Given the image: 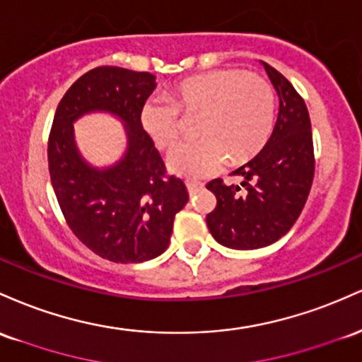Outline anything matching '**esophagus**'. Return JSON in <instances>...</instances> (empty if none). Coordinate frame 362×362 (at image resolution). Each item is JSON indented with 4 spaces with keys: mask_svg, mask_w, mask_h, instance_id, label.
Returning a JSON list of instances; mask_svg holds the SVG:
<instances>
[{
    "mask_svg": "<svg viewBox=\"0 0 362 362\" xmlns=\"http://www.w3.org/2000/svg\"><path fill=\"white\" fill-rule=\"evenodd\" d=\"M186 188H188L189 194H197L200 189H203V182L200 181H186Z\"/></svg>",
    "mask_w": 362,
    "mask_h": 362,
    "instance_id": "1",
    "label": "esophagus"
}]
</instances>
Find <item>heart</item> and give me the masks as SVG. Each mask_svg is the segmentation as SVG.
Returning a JSON list of instances; mask_svg holds the SVG:
<instances>
[{"label":"heart","instance_id":"1","mask_svg":"<svg viewBox=\"0 0 362 362\" xmlns=\"http://www.w3.org/2000/svg\"><path fill=\"white\" fill-rule=\"evenodd\" d=\"M180 112L200 115L202 138L177 145L168 157L170 173L181 177H205L221 170L227 159L239 164L265 147L275 124V92L258 73L224 68L189 76L168 99H148L140 123L159 148L180 138Z\"/></svg>","mask_w":362,"mask_h":362}]
</instances>
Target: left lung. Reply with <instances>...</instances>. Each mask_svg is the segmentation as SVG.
<instances>
[{
    "label": "left lung",
    "mask_w": 362,
    "mask_h": 362,
    "mask_svg": "<svg viewBox=\"0 0 362 362\" xmlns=\"http://www.w3.org/2000/svg\"><path fill=\"white\" fill-rule=\"evenodd\" d=\"M279 95L272 136L257 156L233 174L241 186L222 180L206 185L217 198L206 226L222 246L258 250L286 235L303 212L315 176L311 121L303 97L282 73L263 63Z\"/></svg>",
    "instance_id": "left-lung-1"
}]
</instances>
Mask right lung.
I'll return each instance as SVG.
<instances>
[{
    "instance_id": "right-lung-1",
    "label": "right lung",
    "mask_w": 362,
    "mask_h": 362,
    "mask_svg": "<svg viewBox=\"0 0 362 362\" xmlns=\"http://www.w3.org/2000/svg\"><path fill=\"white\" fill-rule=\"evenodd\" d=\"M156 76L99 66L80 76L56 109L47 144L52 188L73 234L100 258L140 263L168 250L176 214L188 202L180 177L144 132L140 111ZM109 112L127 128L129 147L115 166L97 170L79 156L72 123L88 112Z\"/></svg>"
}]
</instances>
